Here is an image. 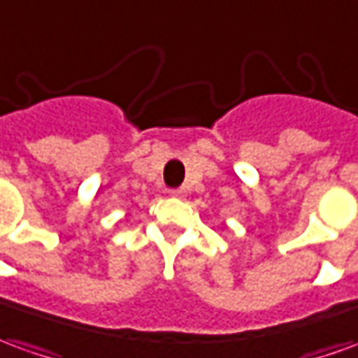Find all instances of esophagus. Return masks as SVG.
Returning a JSON list of instances; mask_svg holds the SVG:
<instances>
[{
    "instance_id": "1",
    "label": "esophagus",
    "mask_w": 358,
    "mask_h": 358,
    "mask_svg": "<svg viewBox=\"0 0 358 358\" xmlns=\"http://www.w3.org/2000/svg\"><path fill=\"white\" fill-rule=\"evenodd\" d=\"M169 196H173V199H183L185 189H171V191H169Z\"/></svg>"
}]
</instances>
